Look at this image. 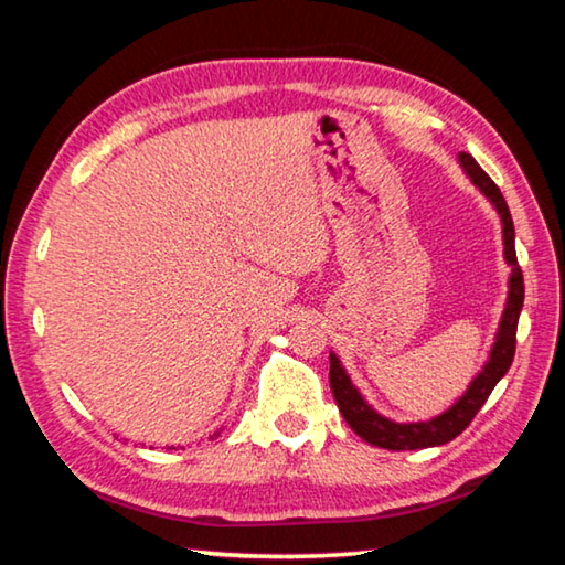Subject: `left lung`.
<instances>
[{
  "instance_id": "left-lung-1",
  "label": "left lung",
  "mask_w": 565,
  "mask_h": 565,
  "mask_svg": "<svg viewBox=\"0 0 565 565\" xmlns=\"http://www.w3.org/2000/svg\"><path fill=\"white\" fill-rule=\"evenodd\" d=\"M459 166L467 172L475 188L494 204V210L501 217V234H504V259L511 266L509 274V296L504 313H501V321L494 335V345L489 351V361L484 367L477 373L475 381L469 383L452 407H447L443 415L433 419H425V423H395V419L383 417L377 409L365 403V397L358 393V387L351 383V375L345 373V367L338 361V355L331 353V373H328V381H331V390L335 397V405L345 417V423L351 425L358 437H363L367 445L393 449H425V447H439L452 443V439L465 433L467 425L475 419L479 407L487 403L491 390L507 375L511 361H514L516 351V326H519V313L521 306H524V274H521V266L516 262V247H514V222H511V212L507 207V200L501 190L494 184L484 170L477 166V160L467 156V152H459Z\"/></svg>"
}]
</instances>
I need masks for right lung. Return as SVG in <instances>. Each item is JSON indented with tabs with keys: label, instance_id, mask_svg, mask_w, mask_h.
<instances>
[{
	"label": "right lung",
	"instance_id": "obj_1",
	"mask_svg": "<svg viewBox=\"0 0 565 565\" xmlns=\"http://www.w3.org/2000/svg\"><path fill=\"white\" fill-rule=\"evenodd\" d=\"M217 435H220V433H217ZM170 449H175V447H170Z\"/></svg>",
	"mask_w": 565,
	"mask_h": 565
}]
</instances>
